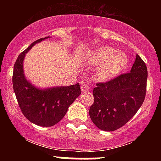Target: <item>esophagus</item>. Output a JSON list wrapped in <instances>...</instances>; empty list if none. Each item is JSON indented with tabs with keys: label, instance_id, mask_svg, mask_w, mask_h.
<instances>
[{
	"label": "esophagus",
	"instance_id": "34e87169",
	"mask_svg": "<svg viewBox=\"0 0 161 161\" xmlns=\"http://www.w3.org/2000/svg\"><path fill=\"white\" fill-rule=\"evenodd\" d=\"M80 89H81L82 92H88V91L89 90V85H88L87 84H84V85H82L81 86H80Z\"/></svg>",
	"mask_w": 161,
	"mask_h": 161
}]
</instances>
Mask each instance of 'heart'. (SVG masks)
<instances>
[{
    "mask_svg": "<svg viewBox=\"0 0 161 161\" xmlns=\"http://www.w3.org/2000/svg\"><path fill=\"white\" fill-rule=\"evenodd\" d=\"M89 61L97 65L95 73L98 79L108 80L117 76L126 68L127 58L121 52H114L110 47H97L91 52Z\"/></svg>",
    "mask_w": 161,
    "mask_h": 161,
    "instance_id": "obj_1",
    "label": "heart"
}]
</instances>
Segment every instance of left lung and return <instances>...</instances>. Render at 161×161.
<instances>
[{"instance_id": "8db88e82", "label": "left lung", "mask_w": 161, "mask_h": 161, "mask_svg": "<svg viewBox=\"0 0 161 161\" xmlns=\"http://www.w3.org/2000/svg\"><path fill=\"white\" fill-rule=\"evenodd\" d=\"M147 79V66L136 55L130 72L97 83L93 90L94 102L89 108V116L95 126L113 131L128 123L144 101Z\"/></svg>"}]
</instances>
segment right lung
<instances>
[{
    "label": "right lung",
    "mask_w": 161,
    "mask_h": 161,
    "mask_svg": "<svg viewBox=\"0 0 161 161\" xmlns=\"http://www.w3.org/2000/svg\"><path fill=\"white\" fill-rule=\"evenodd\" d=\"M48 38L35 41L18 55L14 64L12 79L13 88L22 114L30 122L41 126H52L59 123L81 93L79 84L40 89L25 79L23 72L25 53L35 43Z\"/></svg>",
    "instance_id": "right-lung-1"
}]
</instances>
